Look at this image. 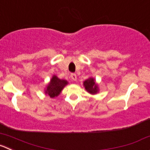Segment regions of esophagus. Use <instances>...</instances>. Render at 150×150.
Instances as JSON below:
<instances>
[{
  "mask_svg": "<svg viewBox=\"0 0 150 150\" xmlns=\"http://www.w3.org/2000/svg\"><path fill=\"white\" fill-rule=\"evenodd\" d=\"M70 77H71V78H72V79L73 80V81H76V80H77V75H76V74L72 73V74H71Z\"/></svg>",
  "mask_w": 150,
  "mask_h": 150,
  "instance_id": "esophagus-1",
  "label": "esophagus"
}]
</instances>
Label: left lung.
I'll return each instance as SVG.
<instances>
[{
    "instance_id": "8db88e82",
    "label": "left lung",
    "mask_w": 150,
    "mask_h": 150,
    "mask_svg": "<svg viewBox=\"0 0 150 150\" xmlns=\"http://www.w3.org/2000/svg\"><path fill=\"white\" fill-rule=\"evenodd\" d=\"M83 86L85 87V89L91 94H95L99 91L98 85L96 83L95 80L93 78L86 80L83 82Z\"/></svg>"
}]
</instances>
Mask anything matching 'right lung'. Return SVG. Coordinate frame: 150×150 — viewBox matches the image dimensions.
Instances as JSON below:
<instances>
[{"label":"right lung","mask_w":150,"mask_h":150,"mask_svg":"<svg viewBox=\"0 0 150 150\" xmlns=\"http://www.w3.org/2000/svg\"><path fill=\"white\" fill-rule=\"evenodd\" d=\"M67 84L68 82L66 80L60 79L56 75H53L50 79V83L46 87L45 93L50 96L51 98H54L60 94L65 86Z\"/></svg>","instance_id":"1"}]
</instances>
